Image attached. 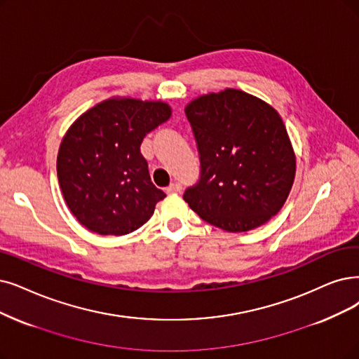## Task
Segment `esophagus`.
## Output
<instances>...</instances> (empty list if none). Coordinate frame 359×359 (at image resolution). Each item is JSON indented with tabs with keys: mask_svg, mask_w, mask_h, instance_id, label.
Wrapping results in <instances>:
<instances>
[{
	"mask_svg": "<svg viewBox=\"0 0 359 359\" xmlns=\"http://www.w3.org/2000/svg\"><path fill=\"white\" fill-rule=\"evenodd\" d=\"M181 191V184L180 182H172L169 187L166 189L168 194H174V193H180Z\"/></svg>",
	"mask_w": 359,
	"mask_h": 359,
	"instance_id": "1",
	"label": "esophagus"
}]
</instances>
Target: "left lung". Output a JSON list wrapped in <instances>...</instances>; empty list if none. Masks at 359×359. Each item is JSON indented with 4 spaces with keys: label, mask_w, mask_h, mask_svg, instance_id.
Here are the masks:
<instances>
[{
    "label": "left lung",
    "mask_w": 359,
    "mask_h": 359,
    "mask_svg": "<svg viewBox=\"0 0 359 359\" xmlns=\"http://www.w3.org/2000/svg\"><path fill=\"white\" fill-rule=\"evenodd\" d=\"M202 175L184 200L228 233L268 222L287 200L296 154L278 111L236 88L200 95L185 106Z\"/></svg>",
    "instance_id": "8db88e82"
}]
</instances>
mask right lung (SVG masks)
Segmentation results:
<instances>
[{
    "mask_svg": "<svg viewBox=\"0 0 359 359\" xmlns=\"http://www.w3.org/2000/svg\"><path fill=\"white\" fill-rule=\"evenodd\" d=\"M172 114L156 100L110 97L69 126L57 154V177L74 217L100 236L144 225L165 193L153 185L140 146Z\"/></svg>",
    "mask_w": 359,
    "mask_h": 359,
    "instance_id": "obj_1",
    "label": "right lung"
}]
</instances>
